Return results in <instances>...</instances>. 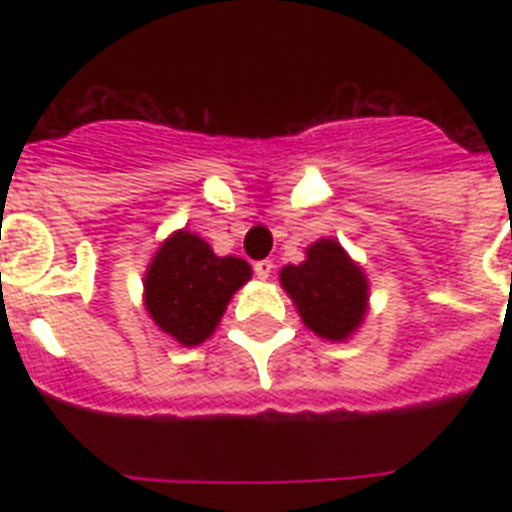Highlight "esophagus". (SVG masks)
<instances>
[{"mask_svg": "<svg viewBox=\"0 0 512 512\" xmlns=\"http://www.w3.org/2000/svg\"><path fill=\"white\" fill-rule=\"evenodd\" d=\"M271 271H273L271 260H257V263H255V276H257V279H268V276H271Z\"/></svg>", "mask_w": 512, "mask_h": 512, "instance_id": "esophagus-1", "label": "esophagus"}]
</instances>
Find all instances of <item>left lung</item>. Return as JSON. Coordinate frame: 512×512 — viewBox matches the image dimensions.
<instances>
[{
  "instance_id": "1",
  "label": "left lung",
  "mask_w": 512,
  "mask_h": 512,
  "mask_svg": "<svg viewBox=\"0 0 512 512\" xmlns=\"http://www.w3.org/2000/svg\"><path fill=\"white\" fill-rule=\"evenodd\" d=\"M308 260L281 271V287L295 300L305 327L324 340H345L366 311V279L332 239L308 247Z\"/></svg>"
}]
</instances>
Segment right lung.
Here are the masks:
<instances>
[{
  "label": "right lung",
  "mask_w": 512,
  "mask_h": 512,
  "mask_svg": "<svg viewBox=\"0 0 512 512\" xmlns=\"http://www.w3.org/2000/svg\"><path fill=\"white\" fill-rule=\"evenodd\" d=\"M249 276L252 268L241 257H217L207 241L177 231L148 268V313L167 335L199 345L215 332L231 295Z\"/></svg>",
  "instance_id": "add662e5"
}]
</instances>
